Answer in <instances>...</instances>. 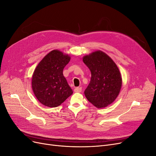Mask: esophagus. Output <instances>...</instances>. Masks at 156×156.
Wrapping results in <instances>:
<instances>
[{
	"instance_id": "obj_1",
	"label": "esophagus",
	"mask_w": 156,
	"mask_h": 156,
	"mask_svg": "<svg viewBox=\"0 0 156 156\" xmlns=\"http://www.w3.org/2000/svg\"><path fill=\"white\" fill-rule=\"evenodd\" d=\"M75 92H82V88L81 87H77L74 89Z\"/></svg>"
}]
</instances>
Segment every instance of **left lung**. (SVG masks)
<instances>
[{
    "mask_svg": "<svg viewBox=\"0 0 156 156\" xmlns=\"http://www.w3.org/2000/svg\"><path fill=\"white\" fill-rule=\"evenodd\" d=\"M83 60L91 72L90 82L84 92L87 99L98 108L110 105L122 87V77L116 64L101 51L84 56Z\"/></svg>",
    "mask_w": 156,
    "mask_h": 156,
    "instance_id": "1",
    "label": "left lung"
}]
</instances>
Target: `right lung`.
I'll return each instance as SVG.
<instances>
[{
	"instance_id": "right-lung-1",
	"label": "right lung",
	"mask_w": 156,
	"mask_h": 156,
	"mask_svg": "<svg viewBox=\"0 0 156 156\" xmlns=\"http://www.w3.org/2000/svg\"><path fill=\"white\" fill-rule=\"evenodd\" d=\"M69 60L68 55L53 50L37 66L32 75V87L36 98L44 105L58 107L73 94L63 75V69Z\"/></svg>"
}]
</instances>
